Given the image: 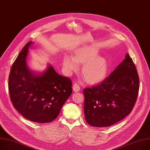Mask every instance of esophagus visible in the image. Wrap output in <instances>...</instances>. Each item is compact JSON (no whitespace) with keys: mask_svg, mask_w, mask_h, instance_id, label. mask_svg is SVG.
I'll return each instance as SVG.
<instances>
[{"mask_svg":"<svg viewBox=\"0 0 150 150\" xmlns=\"http://www.w3.org/2000/svg\"><path fill=\"white\" fill-rule=\"evenodd\" d=\"M72 89H73V91H75V92H78V91H79L81 89L80 86L77 83H76L74 84Z\"/></svg>","mask_w":150,"mask_h":150,"instance_id":"1","label":"esophagus"}]
</instances>
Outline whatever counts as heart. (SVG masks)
<instances>
[{
  "label": "heart",
  "instance_id": "1",
  "mask_svg": "<svg viewBox=\"0 0 150 150\" xmlns=\"http://www.w3.org/2000/svg\"><path fill=\"white\" fill-rule=\"evenodd\" d=\"M97 50L92 46H84L77 49L75 57L65 55L62 65L65 71L71 75L79 69V64H83L82 72L88 82L95 83L103 81L108 70L107 60L99 56L96 57Z\"/></svg>",
  "mask_w": 150,
  "mask_h": 150
}]
</instances>
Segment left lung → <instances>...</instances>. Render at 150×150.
Segmentation results:
<instances>
[{
	"label": "left lung",
	"mask_w": 150,
	"mask_h": 150,
	"mask_svg": "<svg viewBox=\"0 0 150 150\" xmlns=\"http://www.w3.org/2000/svg\"><path fill=\"white\" fill-rule=\"evenodd\" d=\"M139 77L128 54L101 83L84 89L85 120L96 127L112 125L132 111L138 94Z\"/></svg>",
	"instance_id": "1"
}]
</instances>
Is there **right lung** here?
Returning a JSON list of instances; mask_svg holds the SVG:
<instances>
[{
  "label": "right lung",
  "mask_w": 150,
  "mask_h": 150,
  "mask_svg": "<svg viewBox=\"0 0 150 150\" xmlns=\"http://www.w3.org/2000/svg\"><path fill=\"white\" fill-rule=\"evenodd\" d=\"M32 44V41L26 44L11 68L8 82L11 100L26 119L38 123L51 122L71 95L72 81L59 75L49 65L38 74L29 69L26 57Z\"/></svg>",
  "instance_id": "add662e5"
}]
</instances>
